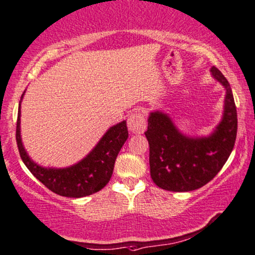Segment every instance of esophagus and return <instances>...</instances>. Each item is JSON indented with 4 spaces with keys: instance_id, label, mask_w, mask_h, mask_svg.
Instances as JSON below:
<instances>
[{
    "instance_id": "1",
    "label": "esophagus",
    "mask_w": 255,
    "mask_h": 255,
    "mask_svg": "<svg viewBox=\"0 0 255 255\" xmlns=\"http://www.w3.org/2000/svg\"><path fill=\"white\" fill-rule=\"evenodd\" d=\"M128 128L130 131L136 134H141L146 130V118L141 112H134L128 118Z\"/></svg>"
}]
</instances>
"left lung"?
<instances>
[{"instance_id": "1", "label": "left lung", "mask_w": 255, "mask_h": 255, "mask_svg": "<svg viewBox=\"0 0 255 255\" xmlns=\"http://www.w3.org/2000/svg\"><path fill=\"white\" fill-rule=\"evenodd\" d=\"M212 73L226 88L224 118L211 136H183L166 114L151 113L144 134L149 143L150 176L160 188L189 192L211 181L234 148L238 131L237 107L227 79L217 67Z\"/></svg>"}]
</instances>
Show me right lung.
I'll use <instances>...</instances> for the list:
<instances>
[{
    "instance_id": "right-lung-1",
    "label": "right lung",
    "mask_w": 255,
    "mask_h": 255,
    "mask_svg": "<svg viewBox=\"0 0 255 255\" xmlns=\"http://www.w3.org/2000/svg\"><path fill=\"white\" fill-rule=\"evenodd\" d=\"M20 115L16 122V143L20 156L31 174L48 189L67 198H82L101 191L112 178L119 151L128 138L127 122L112 127L100 140L92 153L81 162L64 169H47L29 159L21 142Z\"/></svg>"
}]
</instances>
